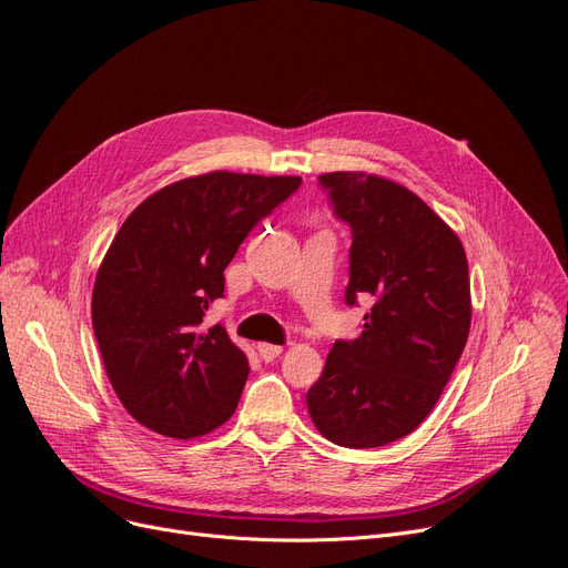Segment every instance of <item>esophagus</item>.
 <instances>
[{
    "instance_id": "esophagus-1",
    "label": "esophagus",
    "mask_w": 568,
    "mask_h": 568,
    "mask_svg": "<svg viewBox=\"0 0 568 568\" xmlns=\"http://www.w3.org/2000/svg\"><path fill=\"white\" fill-rule=\"evenodd\" d=\"M257 351H260V357L264 359V362H271V359H276L281 353H283V345H276V343H257Z\"/></svg>"
}]
</instances>
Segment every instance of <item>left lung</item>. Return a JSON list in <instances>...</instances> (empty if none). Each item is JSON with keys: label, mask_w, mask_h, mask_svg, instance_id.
<instances>
[{"label": "left lung", "mask_w": 568, "mask_h": 568, "mask_svg": "<svg viewBox=\"0 0 568 568\" xmlns=\"http://www.w3.org/2000/svg\"><path fill=\"white\" fill-rule=\"evenodd\" d=\"M353 227L345 302H374L355 341H336L306 404L317 432L345 448L408 436L436 406L471 329L459 236L415 192L366 171L320 176Z\"/></svg>", "instance_id": "left-lung-1"}]
</instances>
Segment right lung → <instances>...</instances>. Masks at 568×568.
I'll return each instance as SVG.
<instances>
[{"mask_svg":"<svg viewBox=\"0 0 568 568\" xmlns=\"http://www.w3.org/2000/svg\"><path fill=\"white\" fill-rule=\"evenodd\" d=\"M300 183L190 176L145 196L113 236L92 287V329L113 392L145 429L190 440L236 410L248 357L202 323L241 241Z\"/></svg>","mask_w":568,"mask_h":568,"instance_id":"right-lung-1","label":"right lung"}]
</instances>
